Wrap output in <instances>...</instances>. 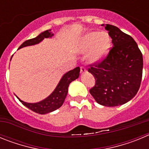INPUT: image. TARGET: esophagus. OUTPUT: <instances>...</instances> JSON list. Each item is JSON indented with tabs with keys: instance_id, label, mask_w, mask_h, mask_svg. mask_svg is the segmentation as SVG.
I'll return each mask as SVG.
<instances>
[{
	"instance_id": "obj_1",
	"label": "esophagus",
	"mask_w": 149,
	"mask_h": 149,
	"mask_svg": "<svg viewBox=\"0 0 149 149\" xmlns=\"http://www.w3.org/2000/svg\"><path fill=\"white\" fill-rule=\"evenodd\" d=\"M86 72V68H85V67H84V66H81V73L84 74V73H85Z\"/></svg>"
}]
</instances>
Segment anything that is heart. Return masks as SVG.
I'll use <instances>...</instances> for the list:
<instances>
[{"instance_id": "obj_1", "label": "heart", "mask_w": 149, "mask_h": 149, "mask_svg": "<svg viewBox=\"0 0 149 149\" xmlns=\"http://www.w3.org/2000/svg\"><path fill=\"white\" fill-rule=\"evenodd\" d=\"M110 36L107 32H89L81 38L79 49L81 52H87L88 60L95 63L101 60L108 53L110 48Z\"/></svg>"}]
</instances>
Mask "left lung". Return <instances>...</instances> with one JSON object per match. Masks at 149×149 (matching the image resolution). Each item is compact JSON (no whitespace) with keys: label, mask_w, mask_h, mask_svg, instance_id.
<instances>
[{"label":"left lung","mask_w":149,"mask_h":149,"mask_svg":"<svg viewBox=\"0 0 149 149\" xmlns=\"http://www.w3.org/2000/svg\"><path fill=\"white\" fill-rule=\"evenodd\" d=\"M113 47L101 62L89 65L95 84L89 89L96 102L107 107L124 104L136 95L143 76V54L131 36L116 26L102 24Z\"/></svg>","instance_id":"obj_1"}]
</instances>
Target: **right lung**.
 I'll list each match as a JSON object with an SVG mask.
<instances>
[{"instance_id":"1","label":"right lung","mask_w":149,"mask_h":149,"mask_svg":"<svg viewBox=\"0 0 149 149\" xmlns=\"http://www.w3.org/2000/svg\"><path fill=\"white\" fill-rule=\"evenodd\" d=\"M53 35L54 34L51 33V30H45L44 32L41 33L36 37L26 40L21 45L19 48L38 44L41 41H42L45 38H51ZM79 74H80V68L79 67H76L73 70H71L65 73L63 76L53 93H51L48 98H46L45 99L37 102V103H27V102H24V101L20 100L22 102V104L27 107V108H29L32 111L39 114H46L53 112L56 109L60 108L63 105L67 95V93H68V88L69 84L71 82L78 78Z\"/></svg>"}]
</instances>
